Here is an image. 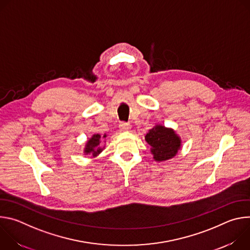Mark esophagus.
Masks as SVG:
<instances>
[{
	"instance_id": "1",
	"label": "esophagus",
	"mask_w": 250,
	"mask_h": 250,
	"mask_svg": "<svg viewBox=\"0 0 250 250\" xmlns=\"http://www.w3.org/2000/svg\"><path fill=\"white\" fill-rule=\"evenodd\" d=\"M120 128H121V130H123V131H127V130L130 129V125H129L128 123L123 122V123L120 124Z\"/></svg>"
}]
</instances>
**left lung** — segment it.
<instances>
[{
	"label": "left lung",
	"mask_w": 250,
	"mask_h": 250,
	"mask_svg": "<svg viewBox=\"0 0 250 250\" xmlns=\"http://www.w3.org/2000/svg\"><path fill=\"white\" fill-rule=\"evenodd\" d=\"M155 161H165L174 157L181 146V139L175 131L163 125H155L146 135Z\"/></svg>",
	"instance_id": "left-lung-1"
}]
</instances>
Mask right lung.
<instances>
[{
	"label": "right lung",
	"mask_w": 250,
	"mask_h": 250,
	"mask_svg": "<svg viewBox=\"0 0 250 250\" xmlns=\"http://www.w3.org/2000/svg\"><path fill=\"white\" fill-rule=\"evenodd\" d=\"M106 137L105 134H104L103 138ZM101 135L100 134H94L86 144V146H85V149H84V152L86 154H89V153H92V156L95 157L97 156L99 153H101L103 151V148L100 147V145H101Z\"/></svg>",
	"instance_id": "right-lung-1"
}]
</instances>
